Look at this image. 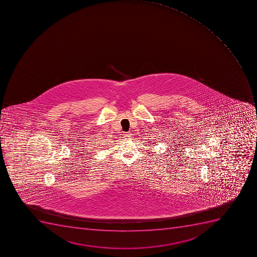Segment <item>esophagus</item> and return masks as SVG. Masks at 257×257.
<instances>
[{
    "label": "esophagus",
    "mask_w": 257,
    "mask_h": 257,
    "mask_svg": "<svg viewBox=\"0 0 257 257\" xmlns=\"http://www.w3.org/2000/svg\"><path fill=\"white\" fill-rule=\"evenodd\" d=\"M132 136V134H131V132H127L125 133L124 137L125 138H130V137Z\"/></svg>",
    "instance_id": "obj_1"
}]
</instances>
